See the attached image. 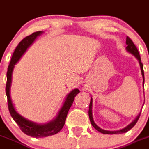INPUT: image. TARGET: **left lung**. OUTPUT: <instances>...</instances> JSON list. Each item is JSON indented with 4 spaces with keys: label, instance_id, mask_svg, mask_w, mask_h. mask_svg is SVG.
Instances as JSON below:
<instances>
[{
    "label": "left lung",
    "instance_id": "1",
    "mask_svg": "<svg viewBox=\"0 0 149 149\" xmlns=\"http://www.w3.org/2000/svg\"><path fill=\"white\" fill-rule=\"evenodd\" d=\"M126 45H127L126 49L127 50L129 53H131L132 54H133V55H134V56H135V57L138 59L139 63H140V69H141V73H142V75H143V85H144L143 65V63L141 62V59H140V54H139L138 50H137V47L135 46V45H134V42H132V40L129 38V37H126ZM92 104H93V98H91V99H90V107H89V117H90V122H91V124L93 125V127L95 128L96 130H98V131L100 132L101 133H103V134H122V133L126 132H128L129 130H130V129H131L132 128L133 126L136 124V123L137 122V120H138L139 118H140V113H141V112H140V113L137 115V117L135 118V120H134V121L132 122V123H130L129 125H128V126H126V127H125L124 129H121V130H119V131H113V132L107 131V130H104V129H101V128L98 127V126L95 124V122L93 121V115H92Z\"/></svg>",
    "mask_w": 149,
    "mask_h": 149
}]
</instances>
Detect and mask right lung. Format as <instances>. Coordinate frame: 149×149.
Listing matches in <instances>:
<instances>
[{"label":"right lung","instance_id":"right-lung-1","mask_svg":"<svg viewBox=\"0 0 149 149\" xmlns=\"http://www.w3.org/2000/svg\"><path fill=\"white\" fill-rule=\"evenodd\" d=\"M42 33V31H36V32H34L33 34L26 37L20 42V43L18 44L17 48H15V51H14L13 54H12L10 63L8 66L7 73H6L7 80H6V94L7 96L8 108H9L11 116L15 120V121L17 123V125L23 132H24L27 135L34 137H48V136L53 135V134H55L59 132L65 125L67 115H68V111H69L73 101H74L75 97L80 92L78 89L72 90L67 96L63 106L61 108L60 111H59V114H58L55 120H52L47 124H36L33 122H31L25 119L24 118L20 116L16 112V110L14 108L13 104H12L10 97V87L11 83H12V71H13V68L15 64L21 57V56L24 54L26 49L29 48V45H31L34 40L37 38V36L41 34Z\"/></svg>","mask_w":149,"mask_h":149}]
</instances>
